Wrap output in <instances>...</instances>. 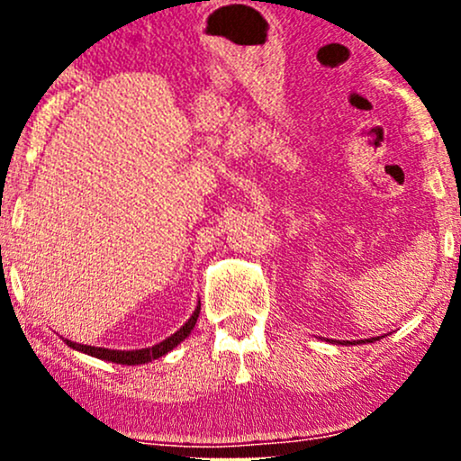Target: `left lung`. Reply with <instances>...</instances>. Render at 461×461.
Instances as JSON below:
<instances>
[{"instance_id":"8db88e82","label":"left lung","mask_w":461,"mask_h":461,"mask_svg":"<svg viewBox=\"0 0 461 461\" xmlns=\"http://www.w3.org/2000/svg\"><path fill=\"white\" fill-rule=\"evenodd\" d=\"M357 342H359V340H357ZM368 342H370V340H368ZM353 345H356V342H353Z\"/></svg>"}]
</instances>
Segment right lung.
<instances>
[{
	"label": "right lung",
	"mask_w": 461,
	"mask_h": 461,
	"mask_svg": "<svg viewBox=\"0 0 461 461\" xmlns=\"http://www.w3.org/2000/svg\"><path fill=\"white\" fill-rule=\"evenodd\" d=\"M199 310L201 305H197V310L193 312V316H190L188 322H184L179 330L173 333V336H168L167 340H162L160 345H153L149 348H136V351H114V348H102V347H88V345H77V342H71V340H65L68 347L77 348V351H84L88 353V356L93 357H99V359H108V362H116V364H147L151 362V359H158L162 356H167L171 348H176L179 342L184 340V338L188 336L190 330L194 327V322L199 319Z\"/></svg>",
	"instance_id": "add662e5"
}]
</instances>
